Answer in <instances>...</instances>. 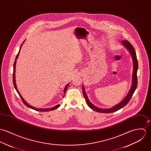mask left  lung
<instances>
[{
  "label": "left lung",
  "mask_w": 151,
  "mask_h": 151,
  "mask_svg": "<svg viewBox=\"0 0 151 151\" xmlns=\"http://www.w3.org/2000/svg\"><path fill=\"white\" fill-rule=\"evenodd\" d=\"M122 43L124 46L126 47V48L130 52L132 58H133V79H132V84L131 88L130 91H129L128 94L126 96V97L119 104L116 105L114 107L109 109H101L99 108L95 105H94L90 101L88 100V97L86 94V92L84 91V86H83V93L84 97L86 100V102L88 106L93 110L94 111H96L97 112H101V113H111L114 112H116L120 109L124 107L125 105L127 104V103L130 101L132 97L133 96L134 94V91L137 88V70H138V61H137V55H136V52L135 51L133 46L131 45V43L127 41V40H123L122 41Z\"/></svg>",
  "instance_id": "obj_1"
}]
</instances>
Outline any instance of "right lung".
I'll list each match as a JSON object with an SVG mask.
<instances>
[{
    "mask_svg": "<svg viewBox=\"0 0 151 151\" xmlns=\"http://www.w3.org/2000/svg\"><path fill=\"white\" fill-rule=\"evenodd\" d=\"M25 41V40H24ZM24 42L22 43V45H21V47H20V48H19V50H21V46H22V45H23V43H24ZM19 52H18V53L17 54V56H16V60H15V61H14V68H13V84H14V87H15V88H16V91H17V93H18V94H19V97H20V98L21 99V100L22 101V102H23V103L27 106V107H28V108H31V109H34V110H35V111H40V112H48V111H52V110H54V109H57V108H58L60 105H56L55 106H54V107H52V108H46V109H42V108H35V107H33V106H31L30 105H29L24 100V99L22 97V96H21V94H20V93H19V91H18V89H17V86H16V80H15V68H16V61H17V58H18V55H19ZM68 86H69V84H68L67 85L65 86V88H64V97H63V98L64 97V95H65V91H67V89L68 87Z\"/></svg>",
    "mask_w": 151,
    "mask_h": 151,
    "instance_id": "1",
    "label": "right lung"
}]
</instances>
